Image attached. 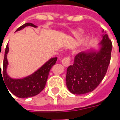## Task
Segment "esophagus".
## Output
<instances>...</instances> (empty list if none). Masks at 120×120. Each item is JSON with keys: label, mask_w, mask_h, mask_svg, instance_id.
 Segmentation results:
<instances>
[{"label": "esophagus", "mask_w": 120, "mask_h": 120, "mask_svg": "<svg viewBox=\"0 0 120 120\" xmlns=\"http://www.w3.org/2000/svg\"><path fill=\"white\" fill-rule=\"evenodd\" d=\"M71 61V58L70 56H66V57L64 58L62 60V64H63V65H64L65 67H68V65H69Z\"/></svg>", "instance_id": "esophagus-1"}]
</instances>
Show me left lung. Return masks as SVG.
Wrapping results in <instances>:
<instances>
[{
    "instance_id": "1",
    "label": "left lung",
    "mask_w": 120,
    "mask_h": 120,
    "mask_svg": "<svg viewBox=\"0 0 120 120\" xmlns=\"http://www.w3.org/2000/svg\"><path fill=\"white\" fill-rule=\"evenodd\" d=\"M98 51L81 52L75 57L74 63L67 69L66 85L74 94L92 92L105 75L111 61L112 42L105 32Z\"/></svg>"
}]
</instances>
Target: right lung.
Returning a JSON list of instances; mask_svg holds the SVG:
<instances>
[{
  "label": "right lung",
  "mask_w": 120,
  "mask_h": 120,
  "mask_svg": "<svg viewBox=\"0 0 120 120\" xmlns=\"http://www.w3.org/2000/svg\"><path fill=\"white\" fill-rule=\"evenodd\" d=\"M27 26L37 27L35 25L32 23H26L19 27L16 31L22 30ZM8 51L9 47L8 45H7L3 61V71L0 69V77L1 76L3 81H4L6 88H8L7 89H9L13 94L19 98H29L39 94L44 89L50 69L55 64L57 58H51L31 75L21 79H13L9 77L6 72L7 67L8 65L7 59V54ZM1 71L3 77L1 75Z\"/></svg>",
  "instance_id": "1"
}]
</instances>
